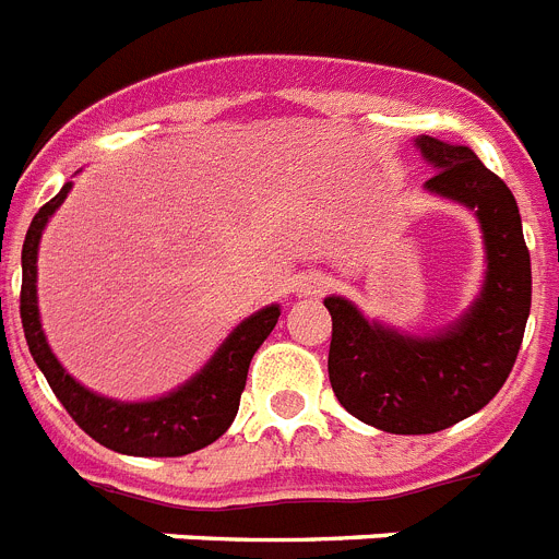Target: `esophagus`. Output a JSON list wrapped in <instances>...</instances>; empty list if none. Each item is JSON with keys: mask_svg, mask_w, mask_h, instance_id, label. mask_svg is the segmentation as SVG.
I'll use <instances>...</instances> for the list:
<instances>
[{"mask_svg": "<svg viewBox=\"0 0 559 559\" xmlns=\"http://www.w3.org/2000/svg\"><path fill=\"white\" fill-rule=\"evenodd\" d=\"M329 285H331V280L322 274V271H311V274L299 276L297 288L302 297H320V294H325V290H329Z\"/></svg>", "mask_w": 559, "mask_h": 559, "instance_id": "34e87169", "label": "esophagus"}]
</instances>
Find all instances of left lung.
I'll return each instance as SVG.
<instances>
[{"instance_id": "obj_1", "label": "left lung", "mask_w": 559, "mask_h": 559, "mask_svg": "<svg viewBox=\"0 0 559 559\" xmlns=\"http://www.w3.org/2000/svg\"><path fill=\"white\" fill-rule=\"evenodd\" d=\"M417 145L437 168L428 191L477 211L488 276L472 311L431 340L368 325L352 302L325 299L331 389L345 412L389 435H435L491 403L514 368L532 311V257L514 193L472 147L431 136Z\"/></svg>"}]
</instances>
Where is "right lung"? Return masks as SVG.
<instances>
[{"instance_id":"right-lung-1","label":"right lung","mask_w":559,"mask_h":559,"mask_svg":"<svg viewBox=\"0 0 559 559\" xmlns=\"http://www.w3.org/2000/svg\"><path fill=\"white\" fill-rule=\"evenodd\" d=\"M68 191H71V182H64L62 191L39 207L22 246L20 317L31 357L36 359V366L41 368L45 380L64 405V412L71 414L73 423L105 449L133 456H182L205 449L219 440L237 417L251 357L274 331L280 308H262L260 313H253L242 325H237V331L225 340L223 348L202 368V373H197L188 385L170 396L154 400V403L128 405L91 394L73 377H68L57 357L50 354L39 325V308H36V248H39L48 216L62 205Z\"/></svg>"}]
</instances>
